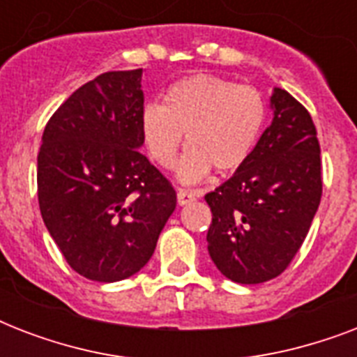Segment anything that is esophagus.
Returning <instances> with one entry per match:
<instances>
[{
    "mask_svg": "<svg viewBox=\"0 0 357 357\" xmlns=\"http://www.w3.org/2000/svg\"><path fill=\"white\" fill-rule=\"evenodd\" d=\"M195 198H196V195L195 192H190V190H183V189L178 190L179 206H187V204H190V202H195Z\"/></svg>",
    "mask_w": 357,
    "mask_h": 357,
    "instance_id": "34e87169",
    "label": "esophagus"
}]
</instances>
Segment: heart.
<instances>
[{
	"label": "heart",
	"instance_id": "obj_1",
	"mask_svg": "<svg viewBox=\"0 0 357 357\" xmlns=\"http://www.w3.org/2000/svg\"><path fill=\"white\" fill-rule=\"evenodd\" d=\"M266 107L254 86L198 74L170 86L165 105L142 111V137L151 159L168 168L183 140L189 146L176 165L181 183H198L211 172L238 168L254 150Z\"/></svg>",
	"mask_w": 357,
	"mask_h": 357
}]
</instances>
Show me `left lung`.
<instances>
[{
    "instance_id": "8db88e82",
    "label": "left lung",
    "mask_w": 357,
    "mask_h": 357,
    "mask_svg": "<svg viewBox=\"0 0 357 357\" xmlns=\"http://www.w3.org/2000/svg\"><path fill=\"white\" fill-rule=\"evenodd\" d=\"M271 126L248 159L207 192L213 220L207 250L235 283L268 282L293 261L322 196L315 123L287 91L274 89Z\"/></svg>"
}]
</instances>
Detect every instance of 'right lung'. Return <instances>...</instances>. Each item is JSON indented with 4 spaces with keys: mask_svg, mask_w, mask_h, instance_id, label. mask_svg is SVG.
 Here are the masks:
<instances>
[{
    "mask_svg": "<svg viewBox=\"0 0 357 357\" xmlns=\"http://www.w3.org/2000/svg\"><path fill=\"white\" fill-rule=\"evenodd\" d=\"M142 68L79 86L47 122L38 151V206L77 274L113 283L150 261L176 190L140 153Z\"/></svg>",
    "mask_w": 357,
    "mask_h": 357,
    "instance_id": "right-lung-1",
    "label": "right lung"
}]
</instances>
